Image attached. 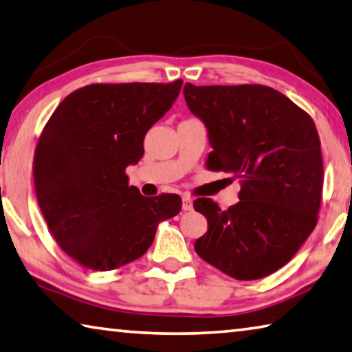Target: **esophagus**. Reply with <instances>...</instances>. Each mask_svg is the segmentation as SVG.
I'll list each match as a JSON object with an SVG mask.
<instances>
[{
  "mask_svg": "<svg viewBox=\"0 0 352 352\" xmlns=\"http://www.w3.org/2000/svg\"><path fill=\"white\" fill-rule=\"evenodd\" d=\"M193 208V201H192V198H190V196H186L184 195L182 196V210H186V212H190Z\"/></svg>",
  "mask_w": 352,
  "mask_h": 352,
  "instance_id": "34e87169",
  "label": "esophagus"
}]
</instances>
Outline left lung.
Listing matches in <instances>:
<instances>
[{"label": "left lung", "mask_w": 352, "mask_h": 352, "mask_svg": "<svg viewBox=\"0 0 352 352\" xmlns=\"http://www.w3.org/2000/svg\"><path fill=\"white\" fill-rule=\"evenodd\" d=\"M184 97L207 128L208 170L241 179L239 202L227 210L208 198L193 202L208 223L196 254L236 280L276 272L317 226L323 159L316 123L263 85L186 83Z\"/></svg>", "instance_id": "left-lung-1"}]
</instances>
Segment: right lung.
I'll list each match as a JSON object with an SVG mask.
<instances>
[{
  "instance_id": "add662e5",
  "label": "right lung",
  "mask_w": 352,
  "mask_h": 352,
  "mask_svg": "<svg viewBox=\"0 0 352 352\" xmlns=\"http://www.w3.org/2000/svg\"><path fill=\"white\" fill-rule=\"evenodd\" d=\"M173 83H94L71 92L43 128L34 156L36 201L72 260L113 270L150 249L159 223L182 208L177 195L142 196L126 166L144 156L148 129L179 96Z\"/></svg>"
}]
</instances>
